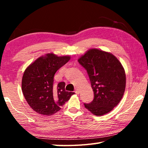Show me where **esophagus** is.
<instances>
[{
  "label": "esophagus",
  "instance_id": "1",
  "mask_svg": "<svg viewBox=\"0 0 148 148\" xmlns=\"http://www.w3.org/2000/svg\"><path fill=\"white\" fill-rule=\"evenodd\" d=\"M74 92H76V94H79V89H78V88H77V87H76V89H75V90H74Z\"/></svg>",
  "mask_w": 148,
  "mask_h": 148
}]
</instances>
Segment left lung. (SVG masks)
Segmentation results:
<instances>
[{
    "label": "left lung",
    "instance_id": "obj_1",
    "mask_svg": "<svg viewBox=\"0 0 148 148\" xmlns=\"http://www.w3.org/2000/svg\"><path fill=\"white\" fill-rule=\"evenodd\" d=\"M86 70L94 92V99L84 103L95 116L111 112L121 101L126 86V75L113 54L98 49H89L77 60Z\"/></svg>",
    "mask_w": 148,
    "mask_h": 148
}]
</instances>
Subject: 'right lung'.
Returning a JSON list of instances; mask_svg holds the SVG:
<instances>
[{
	"instance_id": "obj_1",
	"label": "right lung",
	"mask_w": 148,
	"mask_h": 148,
	"mask_svg": "<svg viewBox=\"0 0 148 148\" xmlns=\"http://www.w3.org/2000/svg\"><path fill=\"white\" fill-rule=\"evenodd\" d=\"M71 57H58L47 53L40 57L25 69L21 88L25 99L31 108L44 116H51L61 110L73 92L66 91L64 82L53 86L56 72Z\"/></svg>"
}]
</instances>
